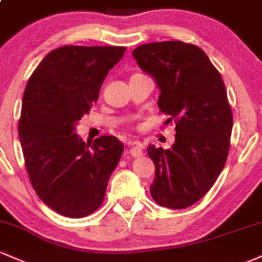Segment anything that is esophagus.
<instances>
[{
  "instance_id": "obj_1",
  "label": "esophagus",
  "mask_w": 262,
  "mask_h": 262,
  "mask_svg": "<svg viewBox=\"0 0 262 262\" xmlns=\"http://www.w3.org/2000/svg\"><path fill=\"white\" fill-rule=\"evenodd\" d=\"M130 154H132V157H134V158L142 157V155H143V144H142V143H139V142L132 143Z\"/></svg>"
}]
</instances>
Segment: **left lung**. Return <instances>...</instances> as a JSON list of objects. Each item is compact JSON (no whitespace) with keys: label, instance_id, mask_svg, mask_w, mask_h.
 I'll use <instances>...</instances> for the list:
<instances>
[{"label":"left lung","instance_id":"1","mask_svg":"<svg viewBox=\"0 0 262 262\" xmlns=\"http://www.w3.org/2000/svg\"><path fill=\"white\" fill-rule=\"evenodd\" d=\"M133 57L157 82L158 107L177 132L171 148L148 146L155 164L151 198L164 208H189L210 190L228 159L232 112L225 84L205 52L191 43H145Z\"/></svg>","mask_w":262,"mask_h":262}]
</instances>
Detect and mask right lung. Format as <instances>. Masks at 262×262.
Here are the masks:
<instances>
[{
  "mask_svg": "<svg viewBox=\"0 0 262 262\" xmlns=\"http://www.w3.org/2000/svg\"><path fill=\"white\" fill-rule=\"evenodd\" d=\"M117 46H63L37 66L26 85L18 134L30 182L52 210L79 219L102 205L124 146L103 136L85 144L74 125L98 100L109 70L124 56Z\"/></svg>",
  "mask_w": 262,
  "mask_h": 262,
  "instance_id": "right-lung-1",
  "label": "right lung"
}]
</instances>
